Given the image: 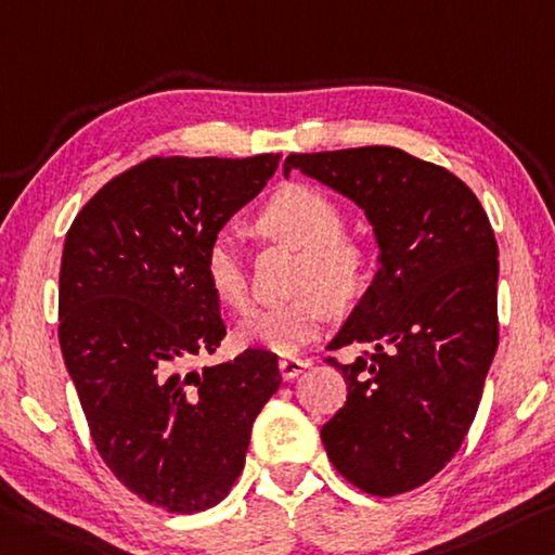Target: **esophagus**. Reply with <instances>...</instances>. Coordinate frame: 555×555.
<instances>
[{
    "label": "esophagus",
    "mask_w": 555,
    "mask_h": 555,
    "mask_svg": "<svg viewBox=\"0 0 555 555\" xmlns=\"http://www.w3.org/2000/svg\"><path fill=\"white\" fill-rule=\"evenodd\" d=\"M306 367H309V360H304V358H281L279 360V371L284 380H294V377L301 375Z\"/></svg>",
    "instance_id": "1"
}]
</instances>
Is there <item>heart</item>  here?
I'll list each match as a JSON object with an SVG mask.
<instances>
[{
	"label": "heart",
	"instance_id": "1",
	"mask_svg": "<svg viewBox=\"0 0 555 555\" xmlns=\"http://www.w3.org/2000/svg\"><path fill=\"white\" fill-rule=\"evenodd\" d=\"M261 232L304 251L294 301L259 309L236 328V343L263 348L276 356H294L321 336L333 306L350 309L371 292L375 279L373 246L343 234V209L323 190L292 184L279 190L259 215ZM205 276L215 298L227 309H249V279L240 236L224 230L207 242Z\"/></svg>",
	"mask_w": 555,
	"mask_h": 555
}]
</instances>
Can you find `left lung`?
Returning a JSON list of instances; mask_svg holds the SVG:
<instances>
[{
  "mask_svg": "<svg viewBox=\"0 0 555 555\" xmlns=\"http://www.w3.org/2000/svg\"><path fill=\"white\" fill-rule=\"evenodd\" d=\"M363 209L380 269L331 350L358 348L348 400L321 427L328 460L365 494L422 487L460 452L499 346V246L474 192L400 147L288 155Z\"/></svg>",
  "mask_w": 555,
  "mask_h": 555,
  "instance_id": "left-lung-1",
  "label": "left lung"
}]
</instances>
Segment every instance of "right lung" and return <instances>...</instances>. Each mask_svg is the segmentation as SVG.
Returning a JSON list of instances; mask_svg holds the SVG:
<instances>
[{
  "mask_svg": "<svg viewBox=\"0 0 555 555\" xmlns=\"http://www.w3.org/2000/svg\"><path fill=\"white\" fill-rule=\"evenodd\" d=\"M281 155L147 157L95 192L66 234L59 343L95 450L170 514L230 494L279 360L246 348L197 371L227 336L207 242L261 192Z\"/></svg>",
  "mask_w": 555,
  "mask_h": 555,
  "instance_id": "obj_1",
  "label": "right lung"
}]
</instances>
